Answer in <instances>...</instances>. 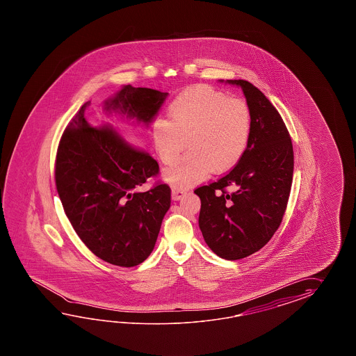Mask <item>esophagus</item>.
<instances>
[{
    "instance_id": "1",
    "label": "esophagus",
    "mask_w": 356,
    "mask_h": 356,
    "mask_svg": "<svg viewBox=\"0 0 356 356\" xmlns=\"http://www.w3.org/2000/svg\"><path fill=\"white\" fill-rule=\"evenodd\" d=\"M184 191L181 188H173L172 189V198L175 200V201H178V200H181V197L184 196Z\"/></svg>"
}]
</instances>
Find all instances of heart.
<instances>
[{
	"instance_id": "obj_1",
	"label": "heart",
	"mask_w": 356,
	"mask_h": 356,
	"mask_svg": "<svg viewBox=\"0 0 356 356\" xmlns=\"http://www.w3.org/2000/svg\"><path fill=\"white\" fill-rule=\"evenodd\" d=\"M169 122H155L152 135L159 158L172 165L165 181L184 188L204 181L210 172L222 173L238 164L250 145L252 113L243 99L210 86L181 92L169 106Z\"/></svg>"
}]
</instances>
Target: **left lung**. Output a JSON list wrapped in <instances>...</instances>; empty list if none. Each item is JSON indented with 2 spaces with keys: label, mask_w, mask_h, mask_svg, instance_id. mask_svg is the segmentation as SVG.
I'll return each instance as SVG.
<instances>
[{
  "label": "left lung",
  "mask_w": 356,
  "mask_h": 356,
  "mask_svg": "<svg viewBox=\"0 0 356 356\" xmlns=\"http://www.w3.org/2000/svg\"><path fill=\"white\" fill-rule=\"evenodd\" d=\"M225 83L242 88L250 106V145L227 175L195 193L201 200L198 225L204 242L219 257L235 261L261 250L280 227L294 152L288 129L265 94L245 80Z\"/></svg>",
  "instance_id": "1"
}]
</instances>
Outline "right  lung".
<instances>
[{
	"instance_id": "1",
	"label": "right lung",
	"mask_w": 356,
	"mask_h": 356,
	"mask_svg": "<svg viewBox=\"0 0 356 356\" xmlns=\"http://www.w3.org/2000/svg\"><path fill=\"white\" fill-rule=\"evenodd\" d=\"M168 92L124 85L103 111L149 126ZM86 102L68 123L56 156V187L70 222L83 244L112 265L134 267L150 256L170 207V188L158 184L136 192L159 173L149 152L135 149L112 123L85 118Z\"/></svg>"
}]
</instances>
